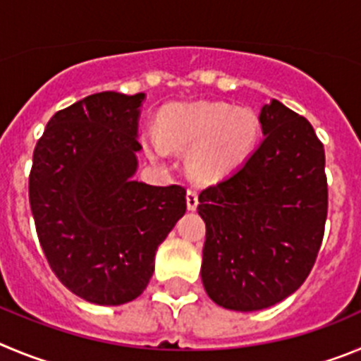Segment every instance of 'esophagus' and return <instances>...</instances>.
<instances>
[{"instance_id": "34e87169", "label": "esophagus", "mask_w": 361, "mask_h": 361, "mask_svg": "<svg viewBox=\"0 0 361 361\" xmlns=\"http://www.w3.org/2000/svg\"><path fill=\"white\" fill-rule=\"evenodd\" d=\"M187 209L188 210L197 209V192L196 190H187Z\"/></svg>"}]
</instances>
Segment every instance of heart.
Segmentation results:
<instances>
[{
  "label": "heart",
  "mask_w": 361,
  "mask_h": 361,
  "mask_svg": "<svg viewBox=\"0 0 361 361\" xmlns=\"http://www.w3.org/2000/svg\"><path fill=\"white\" fill-rule=\"evenodd\" d=\"M161 138L144 135L151 158H161L167 147L190 151L188 171L201 181H217L239 171L252 158L261 138V126L248 108L223 102L173 104L160 113Z\"/></svg>",
  "instance_id": "heart-1"
}]
</instances>
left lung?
Masks as SVG:
<instances>
[{
    "instance_id": "1",
    "label": "left lung",
    "mask_w": 361,
    "mask_h": 361,
    "mask_svg": "<svg viewBox=\"0 0 361 361\" xmlns=\"http://www.w3.org/2000/svg\"><path fill=\"white\" fill-rule=\"evenodd\" d=\"M262 140L239 171L204 188L201 281L217 306L259 311L306 281L327 217L326 154L313 126L271 99Z\"/></svg>"
}]
</instances>
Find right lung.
<instances>
[{
	"label": "right lung",
	"mask_w": 361,
	"mask_h": 361,
	"mask_svg": "<svg viewBox=\"0 0 361 361\" xmlns=\"http://www.w3.org/2000/svg\"><path fill=\"white\" fill-rule=\"evenodd\" d=\"M145 93L102 92L55 113L34 151L28 196L39 243L71 293L99 306L140 297L187 210L185 188L133 180Z\"/></svg>",
	"instance_id": "obj_1"
}]
</instances>
